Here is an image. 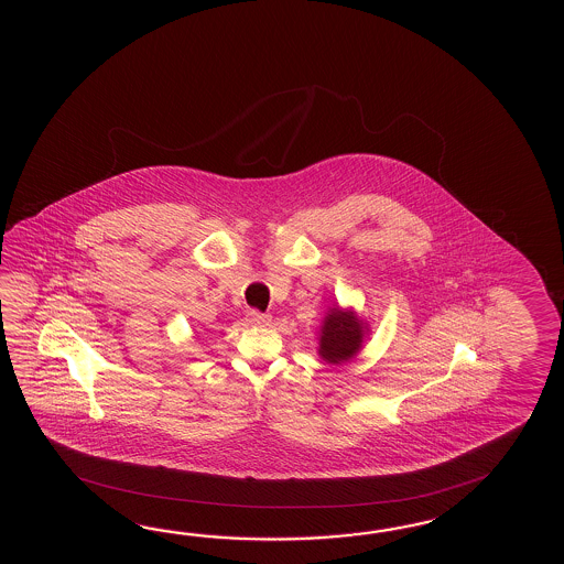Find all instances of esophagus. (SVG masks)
I'll use <instances>...</instances> for the list:
<instances>
[{
    "instance_id": "esophagus-1",
    "label": "esophagus",
    "mask_w": 564,
    "mask_h": 564,
    "mask_svg": "<svg viewBox=\"0 0 564 564\" xmlns=\"http://www.w3.org/2000/svg\"><path fill=\"white\" fill-rule=\"evenodd\" d=\"M270 321H272L270 314H264V312L260 311L248 312V323L252 324V326H265V324H270Z\"/></svg>"
}]
</instances>
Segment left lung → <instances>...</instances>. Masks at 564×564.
Segmentation results:
<instances>
[{"label":"left lung","instance_id":"8db88e82","mask_svg":"<svg viewBox=\"0 0 564 564\" xmlns=\"http://www.w3.org/2000/svg\"><path fill=\"white\" fill-rule=\"evenodd\" d=\"M362 343V323L355 312H343L333 308L324 318L321 335V357L328 362L348 360L360 348Z\"/></svg>","mask_w":564,"mask_h":564}]
</instances>
